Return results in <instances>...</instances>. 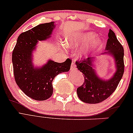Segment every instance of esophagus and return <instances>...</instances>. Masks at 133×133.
<instances>
[{
  "label": "esophagus",
  "instance_id": "esophagus-1",
  "mask_svg": "<svg viewBox=\"0 0 133 133\" xmlns=\"http://www.w3.org/2000/svg\"><path fill=\"white\" fill-rule=\"evenodd\" d=\"M75 64V63L73 61L71 64V70H76V65Z\"/></svg>",
  "mask_w": 133,
  "mask_h": 133
}]
</instances>
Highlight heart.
I'll return each instance as SVG.
<instances>
[{
    "label": "heart",
    "mask_w": 133,
    "mask_h": 133,
    "mask_svg": "<svg viewBox=\"0 0 133 133\" xmlns=\"http://www.w3.org/2000/svg\"><path fill=\"white\" fill-rule=\"evenodd\" d=\"M96 35L94 33H87V34H82L77 37L73 38H68L66 39V45L69 48H77L82 44H85L95 37ZM101 41L100 39H95L94 42L90 44L89 45L85 46L79 52V54L81 56H87L90 54L92 51L96 49V48L100 46Z\"/></svg>",
    "instance_id": "b5f03b06"
}]
</instances>
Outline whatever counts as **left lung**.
Listing matches in <instances>:
<instances>
[{
  "instance_id": "1",
  "label": "left lung",
  "mask_w": 133,
  "mask_h": 133,
  "mask_svg": "<svg viewBox=\"0 0 133 133\" xmlns=\"http://www.w3.org/2000/svg\"><path fill=\"white\" fill-rule=\"evenodd\" d=\"M108 37L106 46V50L108 51L105 53L113 55L117 67V71L112 78L106 81L98 78L93 68L94 58H81L76 61L77 69L84 77V83L77 89V94L79 99L84 103L96 104L104 101L113 94L123 76L125 68L123 48L111 29Z\"/></svg>"
}]
</instances>
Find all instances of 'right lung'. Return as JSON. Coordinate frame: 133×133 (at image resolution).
<instances>
[{"instance_id": "obj_1", "label": "right lung", "mask_w": 133, "mask_h": 133, "mask_svg": "<svg viewBox=\"0 0 133 133\" xmlns=\"http://www.w3.org/2000/svg\"><path fill=\"white\" fill-rule=\"evenodd\" d=\"M54 28V22L39 24L21 34L12 53V62L15 81L20 89L32 99H48L53 94L52 81L58 74L70 70L72 60L63 63L49 60L41 68H34L32 53L38 40L50 37Z\"/></svg>"}]
</instances>
